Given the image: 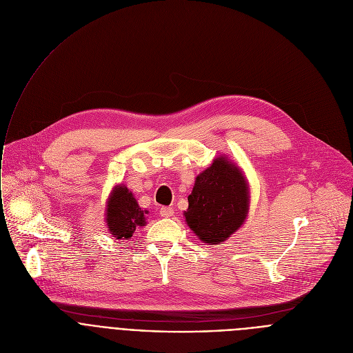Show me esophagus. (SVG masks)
Wrapping results in <instances>:
<instances>
[{
  "label": "esophagus",
  "mask_w": 353,
  "mask_h": 353,
  "mask_svg": "<svg viewBox=\"0 0 353 353\" xmlns=\"http://www.w3.org/2000/svg\"><path fill=\"white\" fill-rule=\"evenodd\" d=\"M159 214H161V216H163V218H170V216H173L174 210H173L172 207H162L161 211H159Z\"/></svg>",
  "instance_id": "1"
}]
</instances>
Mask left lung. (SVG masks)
Masks as SVG:
<instances>
[{"label":"left lung","instance_id":"obj_1","mask_svg":"<svg viewBox=\"0 0 353 353\" xmlns=\"http://www.w3.org/2000/svg\"><path fill=\"white\" fill-rule=\"evenodd\" d=\"M248 204V183L243 172L226 157H218L196 176L184 216L201 241L222 244L244 223Z\"/></svg>","mask_w":353,"mask_h":353}]
</instances>
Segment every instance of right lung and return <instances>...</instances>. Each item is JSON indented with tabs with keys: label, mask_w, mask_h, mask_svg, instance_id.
Wrapping results in <instances>:
<instances>
[{
	"label": "right lung",
	"mask_w": 353,
	"mask_h": 353,
	"mask_svg": "<svg viewBox=\"0 0 353 353\" xmlns=\"http://www.w3.org/2000/svg\"><path fill=\"white\" fill-rule=\"evenodd\" d=\"M148 211L139 208L134 194L123 184L110 192L106 205V223L110 234L119 240L131 239L137 228L145 226Z\"/></svg>",
	"instance_id": "right-lung-1"
}]
</instances>
